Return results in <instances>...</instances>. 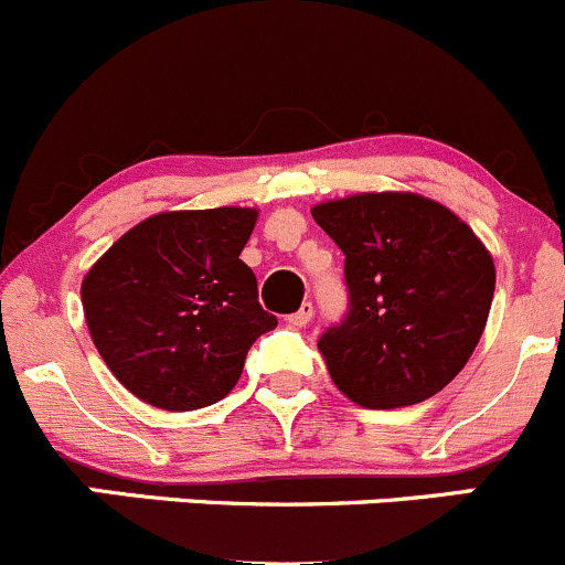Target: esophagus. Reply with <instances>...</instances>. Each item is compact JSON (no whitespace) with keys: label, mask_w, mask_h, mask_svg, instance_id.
Wrapping results in <instances>:
<instances>
[{"label":"esophagus","mask_w":565,"mask_h":565,"mask_svg":"<svg viewBox=\"0 0 565 565\" xmlns=\"http://www.w3.org/2000/svg\"><path fill=\"white\" fill-rule=\"evenodd\" d=\"M311 315H315V306L303 303L298 311H295V315H289L287 320H289V326L306 328V326H309V322H311Z\"/></svg>","instance_id":"1"}]
</instances>
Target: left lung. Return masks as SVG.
I'll use <instances>...</instances> for the list:
<instances>
[{"label": "left lung", "instance_id": "1", "mask_svg": "<svg viewBox=\"0 0 565 565\" xmlns=\"http://www.w3.org/2000/svg\"><path fill=\"white\" fill-rule=\"evenodd\" d=\"M311 217L344 254L348 315L317 342L339 392L364 408L434 397L483 337L497 281L486 245L416 193H359Z\"/></svg>", "mask_w": 565, "mask_h": 565}]
</instances>
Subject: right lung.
<instances>
[{
	"mask_svg": "<svg viewBox=\"0 0 565 565\" xmlns=\"http://www.w3.org/2000/svg\"><path fill=\"white\" fill-rule=\"evenodd\" d=\"M256 217L245 206L160 212L87 270V331L135 397L166 411L217 403L243 375L250 344L278 326L239 259Z\"/></svg>",
	"mask_w": 565,
	"mask_h": 565,
	"instance_id": "obj_1",
	"label": "right lung"
}]
</instances>
